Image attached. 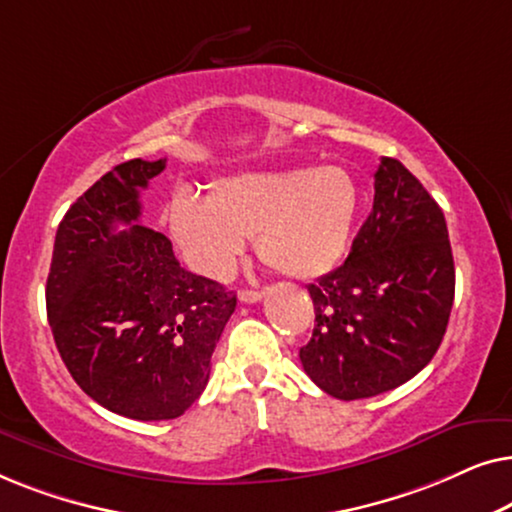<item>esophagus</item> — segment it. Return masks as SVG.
Instances as JSON below:
<instances>
[{"label":"esophagus","mask_w":512,"mask_h":512,"mask_svg":"<svg viewBox=\"0 0 512 512\" xmlns=\"http://www.w3.org/2000/svg\"><path fill=\"white\" fill-rule=\"evenodd\" d=\"M261 298H263V291H256V289H242L240 291L242 303H258Z\"/></svg>","instance_id":"34e87169"}]
</instances>
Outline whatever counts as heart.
Returning a JSON list of instances; mask_svg holds the SVG:
<instances>
[{
	"instance_id": "obj_1",
	"label": "heart",
	"mask_w": 512,
	"mask_h": 512,
	"mask_svg": "<svg viewBox=\"0 0 512 512\" xmlns=\"http://www.w3.org/2000/svg\"><path fill=\"white\" fill-rule=\"evenodd\" d=\"M356 214L359 186L338 165L242 172L216 181L212 198L179 191L167 207L188 265L214 279L230 275L247 237L279 275H326L347 254Z\"/></svg>"
}]
</instances>
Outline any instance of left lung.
Returning a JSON list of instances; mask_svg holds the SVG:
<instances>
[{
  "instance_id": "left-lung-1",
  "label": "left lung",
  "mask_w": 512,
  "mask_h": 512,
  "mask_svg": "<svg viewBox=\"0 0 512 512\" xmlns=\"http://www.w3.org/2000/svg\"><path fill=\"white\" fill-rule=\"evenodd\" d=\"M307 291L314 331L300 363L340 401L401 387L438 352L454 300L447 223L396 158L380 160L373 212L347 261Z\"/></svg>"
}]
</instances>
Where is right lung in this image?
I'll list each match as a JSON object with an SVG mask.
<instances>
[{
  "mask_svg": "<svg viewBox=\"0 0 512 512\" xmlns=\"http://www.w3.org/2000/svg\"><path fill=\"white\" fill-rule=\"evenodd\" d=\"M165 170L128 160L95 181L55 233L46 312L86 394L116 415L158 422L198 401L237 298L193 275L163 233L139 223V191ZM125 225L128 231H121Z\"/></svg>",
  "mask_w": 512,
  "mask_h": 512,
  "instance_id": "right-lung-1",
  "label": "right lung"
}]
</instances>
